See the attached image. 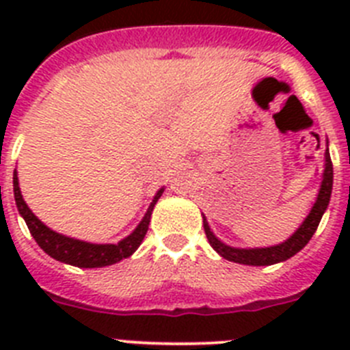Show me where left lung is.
<instances>
[{
    "mask_svg": "<svg viewBox=\"0 0 350 350\" xmlns=\"http://www.w3.org/2000/svg\"><path fill=\"white\" fill-rule=\"evenodd\" d=\"M333 189V163L329 152L326 150V163H324V173H323V182H321V189L317 194L314 206H312L310 213L307 219L301 222L298 230L289 237L286 242L279 243V245L271 247H261V249H237V247H230L222 243L215 234L210 231V226L206 219L203 217V228H205V234L208 238L210 245L213 250H217L219 254L228 261L240 262V265H250V267H268V265H275V262L286 261V259L293 258L296 252L307 245L312 234L315 233L317 226H319L323 213L326 212L329 198H332Z\"/></svg>",
    "mask_w": 350,
    "mask_h": 350,
    "instance_id": "obj_1",
    "label": "left lung"
}]
</instances>
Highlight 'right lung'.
I'll use <instances>...</instances> for the list:
<instances>
[{
  "label": "right lung",
  "mask_w": 350,
  "mask_h": 350,
  "mask_svg": "<svg viewBox=\"0 0 350 350\" xmlns=\"http://www.w3.org/2000/svg\"><path fill=\"white\" fill-rule=\"evenodd\" d=\"M165 189H159L157 194L154 196L152 203L148 206L147 213L144 215L140 224L137 226V230L133 231L129 237H126L124 240H120L117 245L113 243H89L82 242V240H75V238L64 237V234L55 233L51 228L43 224L35 213L31 212L29 206L26 205V202L23 200V194H21V187H18V178L17 172H14V196H15V205H17L18 213L23 215L24 221H26L27 228H29V233L33 234V238L36 240L40 247H42L45 252H47L51 258L57 259L61 262H66L71 267L79 268H101L108 267V265H113V262H119L120 259L129 258V256L135 252V250L140 247L142 240L145 238V233L148 230V222H150V215H152L154 205L157 203V200L161 198Z\"/></svg>",
  "instance_id": "right-lung-1"
}]
</instances>
